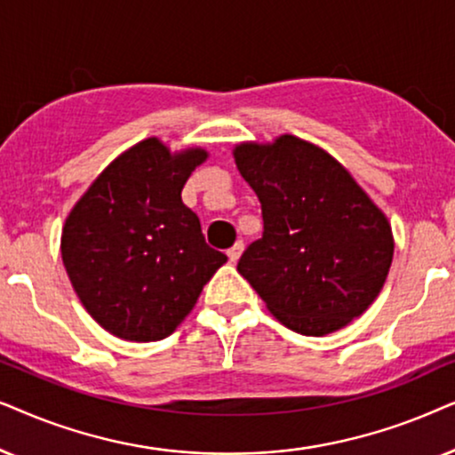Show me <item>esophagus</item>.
<instances>
[{"label":"esophagus","instance_id":"obj_1","mask_svg":"<svg viewBox=\"0 0 455 455\" xmlns=\"http://www.w3.org/2000/svg\"><path fill=\"white\" fill-rule=\"evenodd\" d=\"M241 253H243V241H237V243H235L231 250L227 251V256L231 262H237V259L241 258Z\"/></svg>","mask_w":455,"mask_h":455}]
</instances>
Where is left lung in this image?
<instances>
[{"label": "left lung", "mask_w": 455, "mask_h": 455, "mask_svg": "<svg viewBox=\"0 0 455 455\" xmlns=\"http://www.w3.org/2000/svg\"><path fill=\"white\" fill-rule=\"evenodd\" d=\"M241 177L262 205L264 233L239 275L301 335L323 337L368 310L393 259L383 212L335 157L293 135L235 148Z\"/></svg>", "instance_id": "obj_1"}]
</instances>
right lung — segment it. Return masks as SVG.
I'll list each match as a JSON object with an SVG mask.
<instances>
[{"instance_id":"1","label":"right lung","mask_w":455,"mask_h":455,"mask_svg":"<svg viewBox=\"0 0 455 455\" xmlns=\"http://www.w3.org/2000/svg\"><path fill=\"white\" fill-rule=\"evenodd\" d=\"M208 157L145 139L106 168L66 218L62 259L84 310L126 341H160L227 262L180 191Z\"/></svg>"}]
</instances>
